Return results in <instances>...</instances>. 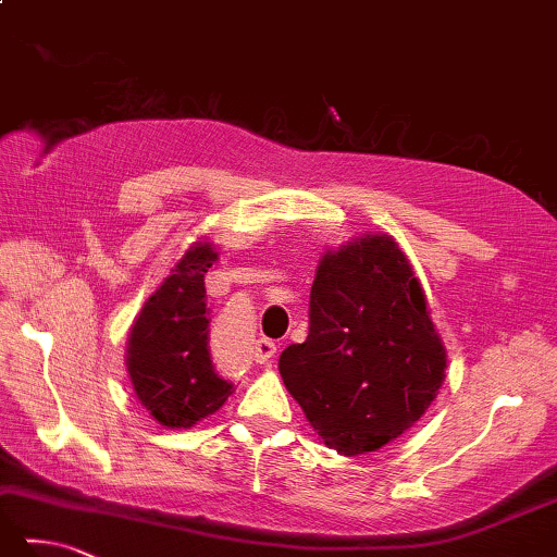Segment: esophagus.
I'll list each match as a JSON object with an SVG mask.
<instances>
[{
    "label": "esophagus",
    "mask_w": 557,
    "mask_h": 557,
    "mask_svg": "<svg viewBox=\"0 0 557 557\" xmlns=\"http://www.w3.org/2000/svg\"><path fill=\"white\" fill-rule=\"evenodd\" d=\"M251 356H255L257 363H267L276 356V342H271L267 337H261L255 342V349H251Z\"/></svg>",
    "instance_id": "34e87169"
}]
</instances>
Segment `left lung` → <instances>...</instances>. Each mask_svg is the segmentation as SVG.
Segmentation results:
<instances>
[{"label":"left lung","instance_id":"1","mask_svg":"<svg viewBox=\"0 0 557 557\" xmlns=\"http://www.w3.org/2000/svg\"><path fill=\"white\" fill-rule=\"evenodd\" d=\"M278 371L342 456L383 448L426 412L446 377V349L391 235L356 237L320 259L308 339L283 349Z\"/></svg>","mask_w":557,"mask_h":557}]
</instances>
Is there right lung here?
I'll list each match as a JSON object with an SVG mask.
<instances>
[{"label":"right lung","mask_w":557,"mask_h":557,"mask_svg":"<svg viewBox=\"0 0 557 557\" xmlns=\"http://www.w3.org/2000/svg\"><path fill=\"white\" fill-rule=\"evenodd\" d=\"M215 259L218 251L206 239L188 247L145 300L128 334L125 366L135 397L166 429H191L233 395V383L215 373L208 349L203 276Z\"/></svg>","instance_id":"right-lung-1"}]
</instances>
